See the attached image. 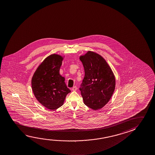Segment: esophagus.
Here are the masks:
<instances>
[{"label": "esophagus", "mask_w": 155, "mask_h": 155, "mask_svg": "<svg viewBox=\"0 0 155 155\" xmlns=\"http://www.w3.org/2000/svg\"><path fill=\"white\" fill-rule=\"evenodd\" d=\"M77 90V86H74L72 88V91H76Z\"/></svg>", "instance_id": "obj_1"}]
</instances>
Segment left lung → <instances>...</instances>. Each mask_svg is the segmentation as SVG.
Returning a JSON list of instances; mask_svg holds the SVG:
<instances>
[{"label":"left lung","mask_w":155,"mask_h":155,"mask_svg":"<svg viewBox=\"0 0 155 155\" xmlns=\"http://www.w3.org/2000/svg\"><path fill=\"white\" fill-rule=\"evenodd\" d=\"M85 76L79 88L84 104L94 110L101 109L109 102L115 89L114 74L105 59L94 51L79 57Z\"/></svg>","instance_id":"obj_1"}]
</instances>
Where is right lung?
Returning a JSON list of instances; mask_svg holds the SVG:
<instances>
[{
    "label": "right lung",
    "instance_id": "right-lung-1",
    "mask_svg": "<svg viewBox=\"0 0 155 155\" xmlns=\"http://www.w3.org/2000/svg\"><path fill=\"white\" fill-rule=\"evenodd\" d=\"M65 56L52 54L38 66L31 79L33 94L41 105L56 110L64 104L66 95L71 92L59 74Z\"/></svg>",
    "mask_w": 155,
    "mask_h": 155
}]
</instances>
